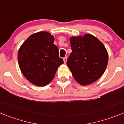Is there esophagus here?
Here are the masks:
<instances>
[{
    "label": "esophagus",
    "mask_w": 124,
    "mask_h": 124,
    "mask_svg": "<svg viewBox=\"0 0 124 124\" xmlns=\"http://www.w3.org/2000/svg\"><path fill=\"white\" fill-rule=\"evenodd\" d=\"M63 62H64V63H66V62H67V57H65L63 59Z\"/></svg>",
    "instance_id": "esophagus-1"
}]
</instances>
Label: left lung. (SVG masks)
Returning <instances> with one entry per match:
<instances>
[{"instance_id": "1", "label": "left lung", "mask_w": 124, "mask_h": 124, "mask_svg": "<svg viewBox=\"0 0 124 124\" xmlns=\"http://www.w3.org/2000/svg\"><path fill=\"white\" fill-rule=\"evenodd\" d=\"M72 49L67 65L77 83L89 85L105 72L108 62V53L103 44L91 34L70 38Z\"/></svg>"}]
</instances>
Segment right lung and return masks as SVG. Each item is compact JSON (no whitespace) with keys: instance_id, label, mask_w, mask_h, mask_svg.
I'll return each mask as SVG.
<instances>
[{"instance_id":"add662e5","label":"right lung","mask_w":124,"mask_h":124,"mask_svg":"<svg viewBox=\"0 0 124 124\" xmlns=\"http://www.w3.org/2000/svg\"><path fill=\"white\" fill-rule=\"evenodd\" d=\"M53 35L45 31L30 35L19 48L18 61L22 73L30 83L43 87L53 81L63 63Z\"/></svg>"}]
</instances>
